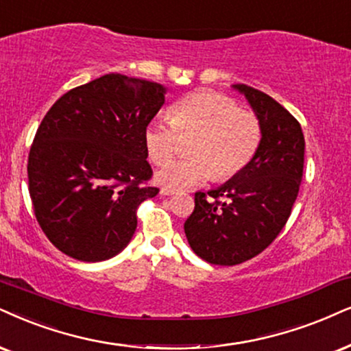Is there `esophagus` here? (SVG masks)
<instances>
[{
  "mask_svg": "<svg viewBox=\"0 0 351 351\" xmlns=\"http://www.w3.org/2000/svg\"><path fill=\"white\" fill-rule=\"evenodd\" d=\"M160 194H162V196H171V194H175V191L170 189V188H162Z\"/></svg>",
  "mask_w": 351,
  "mask_h": 351,
  "instance_id": "obj_1",
  "label": "esophagus"
}]
</instances>
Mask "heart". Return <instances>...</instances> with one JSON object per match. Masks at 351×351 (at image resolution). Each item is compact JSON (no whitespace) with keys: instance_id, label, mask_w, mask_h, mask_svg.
Masks as SVG:
<instances>
[{"instance_id":"obj_1","label":"heart","mask_w":351,"mask_h":351,"mask_svg":"<svg viewBox=\"0 0 351 351\" xmlns=\"http://www.w3.org/2000/svg\"><path fill=\"white\" fill-rule=\"evenodd\" d=\"M170 118L154 119L145 128L144 143L155 165L175 157L180 134H197L191 145L193 157L171 162L157 173L158 183L170 189L193 188L212 176L232 178L254 158L263 139L259 118L219 92L184 95L171 106Z\"/></svg>"}]
</instances>
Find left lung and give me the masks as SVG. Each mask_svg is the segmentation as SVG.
I'll return each mask as SVG.
<instances>
[{
  "label": "left lung",
  "instance_id": "left-lung-1",
  "mask_svg": "<svg viewBox=\"0 0 351 351\" xmlns=\"http://www.w3.org/2000/svg\"><path fill=\"white\" fill-rule=\"evenodd\" d=\"M233 88L259 118L261 145L227 183L196 193V206L184 221L189 246L215 265L250 261L277 238L298 196L304 165V136L293 114L257 88L245 84Z\"/></svg>",
  "mask_w": 351,
  "mask_h": 351
}]
</instances>
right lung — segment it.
<instances>
[{"label":"right lung","instance_id":"right-lung-1","mask_svg":"<svg viewBox=\"0 0 351 351\" xmlns=\"http://www.w3.org/2000/svg\"><path fill=\"white\" fill-rule=\"evenodd\" d=\"M162 84L105 74L71 88L40 123L27 175L35 217L66 256L99 263L121 252L136 210L158 188L144 132L165 104Z\"/></svg>","mask_w":351,"mask_h":351}]
</instances>
